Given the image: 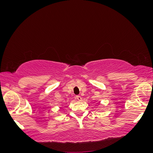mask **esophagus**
<instances>
[{
    "mask_svg": "<svg viewBox=\"0 0 153 153\" xmlns=\"http://www.w3.org/2000/svg\"><path fill=\"white\" fill-rule=\"evenodd\" d=\"M75 99H76V100H78V101H81L82 100V97H81L80 96H76L75 97Z\"/></svg>",
    "mask_w": 153,
    "mask_h": 153,
    "instance_id": "esophagus-1",
    "label": "esophagus"
}]
</instances>
